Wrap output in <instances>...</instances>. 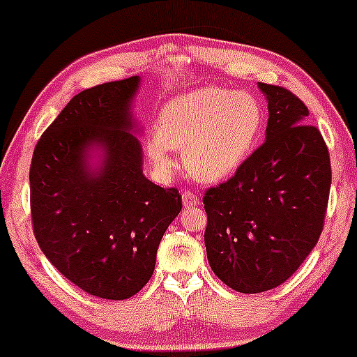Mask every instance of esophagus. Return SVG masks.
Segmentation results:
<instances>
[{"label":"esophagus","mask_w":357,"mask_h":357,"mask_svg":"<svg viewBox=\"0 0 357 357\" xmlns=\"http://www.w3.org/2000/svg\"><path fill=\"white\" fill-rule=\"evenodd\" d=\"M183 203L186 208H191V206L199 204V197H197L196 192H192L191 190H184L183 191Z\"/></svg>","instance_id":"esophagus-1"}]
</instances>
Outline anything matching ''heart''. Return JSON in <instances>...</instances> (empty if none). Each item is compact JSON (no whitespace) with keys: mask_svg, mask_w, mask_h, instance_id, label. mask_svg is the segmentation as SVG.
Wrapping results in <instances>:
<instances>
[{"mask_svg":"<svg viewBox=\"0 0 357 357\" xmlns=\"http://www.w3.org/2000/svg\"><path fill=\"white\" fill-rule=\"evenodd\" d=\"M264 128L256 96L226 88H203L167 101L146 153L161 171L174 166L169 149H184L188 173L206 183L234 174L251 156Z\"/></svg>","mask_w":357,"mask_h":357,"instance_id":"heart-1","label":"heart"}]
</instances>
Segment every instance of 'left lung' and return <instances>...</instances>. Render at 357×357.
Here are the masks:
<instances>
[{"label": "left lung", "instance_id": "obj_1", "mask_svg": "<svg viewBox=\"0 0 357 357\" xmlns=\"http://www.w3.org/2000/svg\"><path fill=\"white\" fill-rule=\"evenodd\" d=\"M259 89L269 108L266 141L203 196L209 266L244 294L273 289L298 271L323 233L331 190L328 146L306 123V105L281 86Z\"/></svg>", "mask_w": 357, "mask_h": 357}]
</instances>
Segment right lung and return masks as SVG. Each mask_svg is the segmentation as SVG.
Returning <instances> with one entry per match:
<instances>
[{
  "mask_svg": "<svg viewBox=\"0 0 357 357\" xmlns=\"http://www.w3.org/2000/svg\"><path fill=\"white\" fill-rule=\"evenodd\" d=\"M139 78L76 94L34 146L29 167L33 233L50 263L84 293L128 299L153 276L162 234L183 208L176 188L144 178L131 135L130 102ZM107 148L96 175L84 153Z\"/></svg>",
  "mask_w": 357,
  "mask_h": 357,
  "instance_id": "1",
  "label": "right lung"
}]
</instances>
